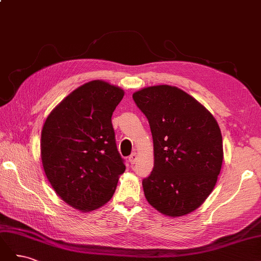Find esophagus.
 I'll use <instances>...</instances> for the list:
<instances>
[{
	"instance_id": "esophagus-1",
	"label": "esophagus",
	"mask_w": 261,
	"mask_h": 261,
	"mask_svg": "<svg viewBox=\"0 0 261 261\" xmlns=\"http://www.w3.org/2000/svg\"><path fill=\"white\" fill-rule=\"evenodd\" d=\"M136 160H137V153H136V152H134V153H132V154L129 155V158H128V161H129V163H130V164H135Z\"/></svg>"
}]
</instances>
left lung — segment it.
<instances>
[{
    "label": "left lung",
    "instance_id": "obj_1",
    "mask_svg": "<svg viewBox=\"0 0 261 261\" xmlns=\"http://www.w3.org/2000/svg\"><path fill=\"white\" fill-rule=\"evenodd\" d=\"M148 118L154 164L143 179L146 199L162 215L193 212L215 188L223 161L222 135L216 118L177 87H147L133 94Z\"/></svg>",
    "mask_w": 261,
    "mask_h": 261
}]
</instances>
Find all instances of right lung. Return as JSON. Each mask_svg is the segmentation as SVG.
Returning <instances> with one entry per match:
<instances>
[{
    "label": "right lung",
    "mask_w": 261,
    "mask_h": 261,
    "mask_svg": "<svg viewBox=\"0 0 261 261\" xmlns=\"http://www.w3.org/2000/svg\"><path fill=\"white\" fill-rule=\"evenodd\" d=\"M124 90L92 81L61 101L41 132V160L61 198L83 212L103 206L125 171L111 117Z\"/></svg>",
    "instance_id": "obj_1"
}]
</instances>
